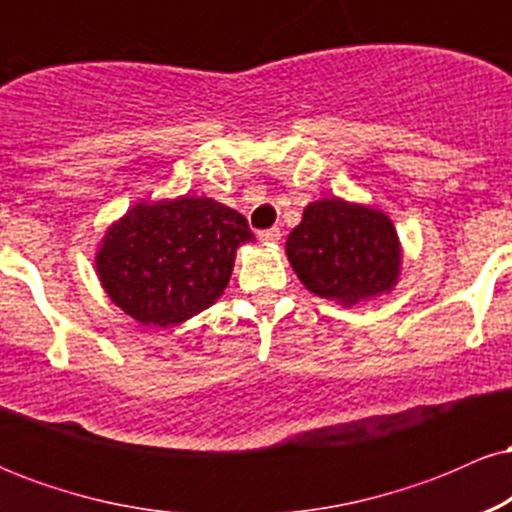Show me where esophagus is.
Returning a JSON list of instances; mask_svg holds the SVG:
<instances>
[{
    "label": "esophagus",
    "mask_w": 512,
    "mask_h": 512,
    "mask_svg": "<svg viewBox=\"0 0 512 512\" xmlns=\"http://www.w3.org/2000/svg\"><path fill=\"white\" fill-rule=\"evenodd\" d=\"M257 238H260L262 243H279L281 231H279V228H267V231L257 233Z\"/></svg>",
    "instance_id": "1"
}]
</instances>
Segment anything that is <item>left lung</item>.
Segmentation results:
<instances>
[{
	"label": "left lung",
	"mask_w": 512,
	"mask_h": 512,
	"mask_svg": "<svg viewBox=\"0 0 512 512\" xmlns=\"http://www.w3.org/2000/svg\"><path fill=\"white\" fill-rule=\"evenodd\" d=\"M286 257L305 289L346 308L390 293L402 274V243L390 216L342 197L303 209L286 238Z\"/></svg>",
	"instance_id": "obj_1"
}]
</instances>
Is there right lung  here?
Masks as SVG:
<instances>
[{"label":"right lung","mask_w":512,"mask_h":512,"mask_svg":"<svg viewBox=\"0 0 512 512\" xmlns=\"http://www.w3.org/2000/svg\"><path fill=\"white\" fill-rule=\"evenodd\" d=\"M252 240L245 216L216 199L139 202L105 231L96 274L129 317L173 327L219 301L236 250Z\"/></svg>","instance_id":"add662e5"}]
</instances>
